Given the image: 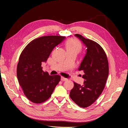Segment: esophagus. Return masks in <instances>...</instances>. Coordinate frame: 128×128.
I'll list each match as a JSON object with an SVG mask.
<instances>
[{
	"instance_id": "1",
	"label": "esophagus",
	"mask_w": 128,
	"mask_h": 128,
	"mask_svg": "<svg viewBox=\"0 0 128 128\" xmlns=\"http://www.w3.org/2000/svg\"><path fill=\"white\" fill-rule=\"evenodd\" d=\"M61 80L62 81H66V80H68V79H67V78H65V77H61Z\"/></svg>"
}]
</instances>
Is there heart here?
Instances as JSON below:
<instances>
[{"label":"heart","mask_w":128,"mask_h":128,"mask_svg":"<svg viewBox=\"0 0 128 128\" xmlns=\"http://www.w3.org/2000/svg\"><path fill=\"white\" fill-rule=\"evenodd\" d=\"M66 48L67 50H74L78 52L82 48V45L77 39H71L67 42Z\"/></svg>","instance_id":"1"}]
</instances>
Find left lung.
I'll list each match as a JSON object with an SVG mask.
<instances>
[{
	"label": "left lung",
	"instance_id": "left-lung-1",
	"mask_svg": "<svg viewBox=\"0 0 128 128\" xmlns=\"http://www.w3.org/2000/svg\"><path fill=\"white\" fill-rule=\"evenodd\" d=\"M87 48L86 53L78 68L83 70L85 79L83 86L75 82L70 92V97L78 106H91L103 91L109 74L107 57L104 49L97 42L75 34Z\"/></svg>",
	"mask_w": 128,
	"mask_h": 128
}]
</instances>
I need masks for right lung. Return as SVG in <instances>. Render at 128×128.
Here are the masks:
<instances>
[{
  "instance_id": "right-lung-1",
  "label": "right lung",
  "mask_w": 128,
  "mask_h": 128,
  "mask_svg": "<svg viewBox=\"0 0 128 128\" xmlns=\"http://www.w3.org/2000/svg\"><path fill=\"white\" fill-rule=\"evenodd\" d=\"M64 36H47L34 39L27 45L19 57L17 77L26 97L35 104L45 102L60 82V76L49 75L42 70L56 46L64 40Z\"/></svg>"
}]
</instances>
